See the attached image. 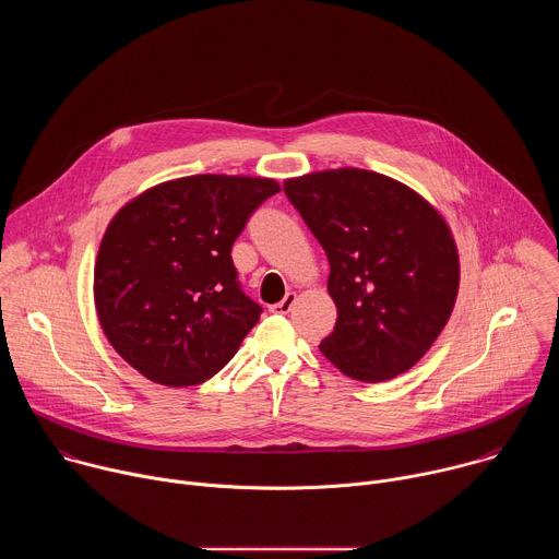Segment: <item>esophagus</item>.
<instances>
[{
	"instance_id": "obj_1",
	"label": "esophagus",
	"mask_w": 559,
	"mask_h": 559,
	"mask_svg": "<svg viewBox=\"0 0 559 559\" xmlns=\"http://www.w3.org/2000/svg\"><path fill=\"white\" fill-rule=\"evenodd\" d=\"M294 302H296V294H294V292H287V294H285V298H283L281 302H276V305H274V311H278V313H287V311H292Z\"/></svg>"
}]
</instances>
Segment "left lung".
<instances>
[{"instance_id": "1", "label": "left lung", "mask_w": 559, "mask_h": 559, "mask_svg": "<svg viewBox=\"0 0 559 559\" xmlns=\"http://www.w3.org/2000/svg\"><path fill=\"white\" fill-rule=\"evenodd\" d=\"M283 188L330 261L338 318L318 349L360 382L412 369L457 298L460 257L444 216L409 186L360 168L309 173Z\"/></svg>"}]
</instances>
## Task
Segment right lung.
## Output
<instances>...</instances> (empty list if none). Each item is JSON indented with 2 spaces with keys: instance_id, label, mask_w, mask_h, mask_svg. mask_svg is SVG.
I'll list each match as a JSON object with an SVG mask.
<instances>
[{
  "instance_id": "add662e5",
  "label": "right lung",
  "mask_w": 559,
  "mask_h": 559,
  "mask_svg": "<svg viewBox=\"0 0 559 559\" xmlns=\"http://www.w3.org/2000/svg\"><path fill=\"white\" fill-rule=\"evenodd\" d=\"M274 179L194 175L147 188L108 223L95 263V307L115 352L166 386L221 371L259 323L231 246Z\"/></svg>"
}]
</instances>
